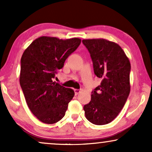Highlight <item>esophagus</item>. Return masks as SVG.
Instances as JSON below:
<instances>
[{
  "mask_svg": "<svg viewBox=\"0 0 152 152\" xmlns=\"http://www.w3.org/2000/svg\"><path fill=\"white\" fill-rule=\"evenodd\" d=\"M74 91H75V95H77L79 93L81 92V91L79 90V89H75Z\"/></svg>",
  "mask_w": 152,
  "mask_h": 152,
  "instance_id": "esophagus-1",
  "label": "esophagus"
}]
</instances>
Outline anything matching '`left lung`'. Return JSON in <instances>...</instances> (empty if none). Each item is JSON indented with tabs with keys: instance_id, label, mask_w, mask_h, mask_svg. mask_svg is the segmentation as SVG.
I'll list each match as a JSON object with an SVG mask.
<instances>
[{
	"instance_id": "obj_1",
	"label": "left lung",
	"mask_w": 152,
	"mask_h": 152,
	"mask_svg": "<svg viewBox=\"0 0 152 152\" xmlns=\"http://www.w3.org/2000/svg\"><path fill=\"white\" fill-rule=\"evenodd\" d=\"M91 54L94 72L102 78L99 86L84 105L86 119L96 125L113 121L123 108L130 93L131 64L118 43L104 39L82 40Z\"/></svg>"
}]
</instances>
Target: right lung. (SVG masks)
I'll list each match as a JSON object with an SVG mask.
<instances>
[{
  "instance_id": "right-lung-1",
  "label": "right lung",
  "mask_w": 152,
  "mask_h": 152,
  "mask_svg": "<svg viewBox=\"0 0 152 152\" xmlns=\"http://www.w3.org/2000/svg\"><path fill=\"white\" fill-rule=\"evenodd\" d=\"M81 39L39 37L25 50L20 59V84L26 103L37 119L54 124L65 115L74 91L53 82Z\"/></svg>"
}]
</instances>
